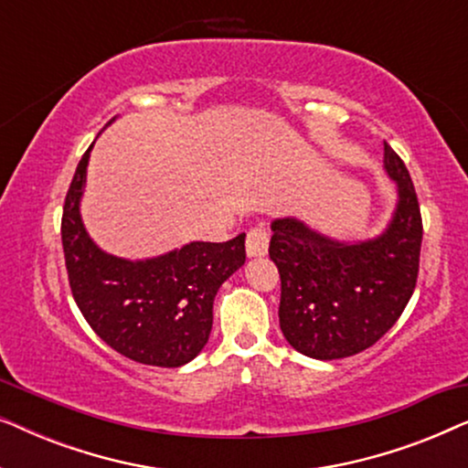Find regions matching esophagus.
Returning <instances> with one entry per match:
<instances>
[{"mask_svg":"<svg viewBox=\"0 0 468 468\" xmlns=\"http://www.w3.org/2000/svg\"><path fill=\"white\" fill-rule=\"evenodd\" d=\"M247 255L249 258H261L268 253V232L261 228H253L247 232Z\"/></svg>","mask_w":468,"mask_h":468,"instance_id":"obj_1","label":"esophagus"}]
</instances>
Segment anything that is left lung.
Returning a JSON list of instances; mask_svg holds the SVG:
<instances>
[{
    "label": "left lung",
    "mask_w": 468,
    "mask_h": 468,
    "mask_svg": "<svg viewBox=\"0 0 468 468\" xmlns=\"http://www.w3.org/2000/svg\"><path fill=\"white\" fill-rule=\"evenodd\" d=\"M383 168L399 202L388 228L343 242L296 217L272 221L268 253L281 274L279 324L287 343L315 360L375 345L402 315L420 271L421 215L407 165L383 143Z\"/></svg>",
    "instance_id": "1"
}]
</instances>
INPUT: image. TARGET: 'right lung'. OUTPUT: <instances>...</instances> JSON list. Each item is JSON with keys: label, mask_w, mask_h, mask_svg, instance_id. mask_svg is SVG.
<instances>
[{"label": "right lung", "mask_w": 468, "mask_h": 468, "mask_svg": "<svg viewBox=\"0 0 468 468\" xmlns=\"http://www.w3.org/2000/svg\"><path fill=\"white\" fill-rule=\"evenodd\" d=\"M93 144L76 165L61 217L72 296L82 317L121 356L176 368L208 343L213 300L245 264V234L228 242H189L149 260H125L95 245L80 217Z\"/></svg>", "instance_id": "obj_1"}]
</instances>
